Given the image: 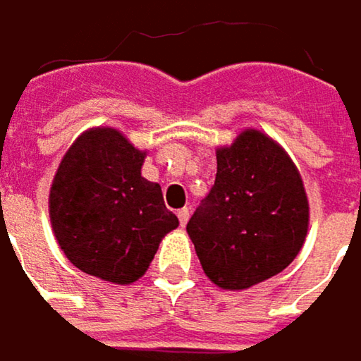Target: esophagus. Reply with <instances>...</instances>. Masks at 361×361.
<instances>
[{
    "label": "esophagus",
    "mask_w": 361,
    "mask_h": 361,
    "mask_svg": "<svg viewBox=\"0 0 361 361\" xmlns=\"http://www.w3.org/2000/svg\"><path fill=\"white\" fill-rule=\"evenodd\" d=\"M189 214H191V210H189V208H180V210L176 212V216H178V221H180V225H183V227L187 225V221H189Z\"/></svg>",
    "instance_id": "esophagus-1"
}]
</instances>
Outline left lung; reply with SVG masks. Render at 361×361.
Returning <instances> with one entry per match:
<instances>
[{
  "label": "left lung",
  "instance_id": "1",
  "mask_svg": "<svg viewBox=\"0 0 361 361\" xmlns=\"http://www.w3.org/2000/svg\"><path fill=\"white\" fill-rule=\"evenodd\" d=\"M309 225L300 174L286 151L257 130L216 151V178L187 223L204 273L244 290L283 271Z\"/></svg>",
  "mask_w": 361,
  "mask_h": 361
}]
</instances>
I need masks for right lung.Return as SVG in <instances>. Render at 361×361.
<instances>
[{"instance_id": "right-lung-1", "label": "right lung", "mask_w": 361, "mask_h": 361, "mask_svg": "<svg viewBox=\"0 0 361 361\" xmlns=\"http://www.w3.org/2000/svg\"><path fill=\"white\" fill-rule=\"evenodd\" d=\"M145 153L117 130L82 134L50 189V219L65 257L113 283L136 281L161 238L178 227L157 183L140 176Z\"/></svg>"}]
</instances>
